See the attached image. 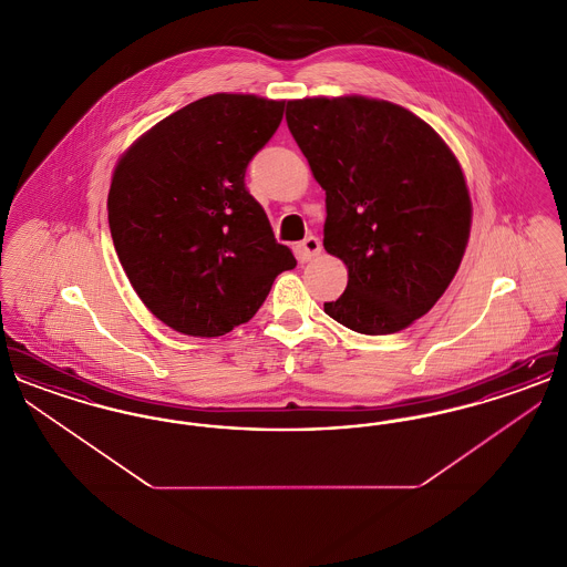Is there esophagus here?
Wrapping results in <instances>:
<instances>
[{
    "mask_svg": "<svg viewBox=\"0 0 567 567\" xmlns=\"http://www.w3.org/2000/svg\"><path fill=\"white\" fill-rule=\"evenodd\" d=\"M321 252V240L317 236H308L297 244V257L299 261H310Z\"/></svg>",
    "mask_w": 567,
    "mask_h": 567,
    "instance_id": "34e87169",
    "label": "esophagus"
}]
</instances>
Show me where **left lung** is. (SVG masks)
Listing matches in <instances>:
<instances>
[{
    "mask_svg": "<svg viewBox=\"0 0 567 567\" xmlns=\"http://www.w3.org/2000/svg\"><path fill=\"white\" fill-rule=\"evenodd\" d=\"M287 125L324 189L323 246L349 268L324 312L365 336L404 329L446 291L470 238L455 155L412 112L368 97L287 102Z\"/></svg>",
    "mask_w": 567,
    "mask_h": 567,
    "instance_id": "left-lung-1",
    "label": "left lung"
}]
</instances>
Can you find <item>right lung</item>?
<instances>
[{
	"instance_id": "right-lung-1",
	"label": "right lung",
	"mask_w": 567,
	"mask_h": 567,
	"mask_svg": "<svg viewBox=\"0 0 567 567\" xmlns=\"http://www.w3.org/2000/svg\"><path fill=\"white\" fill-rule=\"evenodd\" d=\"M282 110L255 95L202 97L142 135L114 169L118 261L146 308L181 333L215 338L250 321L274 278L297 266L244 181Z\"/></svg>"
}]
</instances>
